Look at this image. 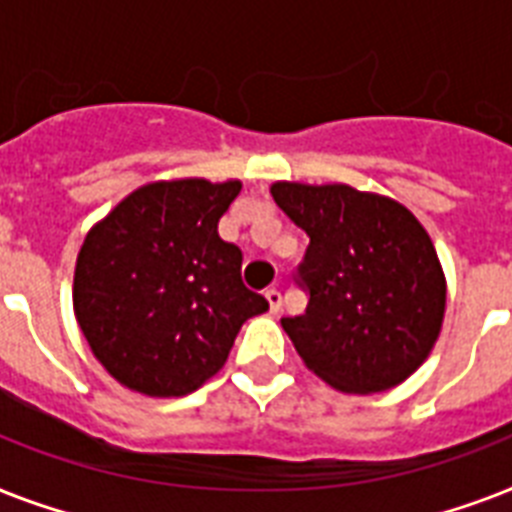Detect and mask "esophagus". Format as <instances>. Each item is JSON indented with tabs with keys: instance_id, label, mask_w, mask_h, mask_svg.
I'll use <instances>...</instances> for the list:
<instances>
[{
	"instance_id": "34e87169",
	"label": "esophagus",
	"mask_w": 512,
	"mask_h": 512,
	"mask_svg": "<svg viewBox=\"0 0 512 512\" xmlns=\"http://www.w3.org/2000/svg\"><path fill=\"white\" fill-rule=\"evenodd\" d=\"M265 300L271 305V313H279L281 311V292L276 287L265 289Z\"/></svg>"
}]
</instances>
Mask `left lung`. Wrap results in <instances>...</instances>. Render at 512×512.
Masks as SVG:
<instances>
[{
	"instance_id": "obj_1",
	"label": "left lung",
	"mask_w": 512,
	"mask_h": 512,
	"mask_svg": "<svg viewBox=\"0 0 512 512\" xmlns=\"http://www.w3.org/2000/svg\"><path fill=\"white\" fill-rule=\"evenodd\" d=\"M271 193L311 239L295 276L308 308L281 319L305 366L342 393L396 388L444 321L446 279L428 231L404 204L342 183H273Z\"/></svg>"
}]
</instances>
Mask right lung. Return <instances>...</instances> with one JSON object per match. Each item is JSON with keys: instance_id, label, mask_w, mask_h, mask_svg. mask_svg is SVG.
<instances>
[{"instance_id": "1", "label": "right lung", "mask_w": 512, "mask_h": 512, "mask_svg": "<svg viewBox=\"0 0 512 512\" xmlns=\"http://www.w3.org/2000/svg\"><path fill=\"white\" fill-rule=\"evenodd\" d=\"M239 191V180L148 183L87 233L74 313L124 388L188 396L223 369L241 324L268 311L241 281V249L217 233Z\"/></svg>"}]
</instances>
